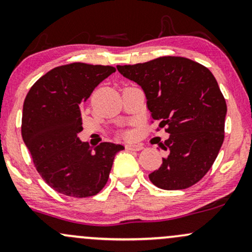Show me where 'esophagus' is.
I'll list each match as a JSON object with an SVG mask.
<instances>
[{"mask_svg":"<svg viewBox=\"0 0 252 252\" xmlns=\"http://www.w3.org/2000/svg\"><path fill=\"white\" fill-rule=\"evenodd\" d=\"M125 147H126V150H128V151H140V150H143V145H141V144H127Z\"/></svg>","mask_w":252,"mask_h":252,"instance_id":"34e87169","label":"esophagus"}]
</instances>
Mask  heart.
<instances>
[{
    "label": "heart",
    "mask_w": 252,
    "mask_h": 252,
    "mask_svg": "<svg viewBox=\"0 0 252 252\" xmlns=\"http://www.w3.org/2000/svg\"><path fill=\"white\" fill-rule=\"evenodd\" d=\"M125 137H126V138H129V133H128V132L125 133Z\"/></svg>",
    "instance_id": "1"
}]
</instances>
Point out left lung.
Segmentation results:
<instances>
[{
	"label": "left lung",
	"mask_w": 252,
	"mask_h": 252,
	"mask_svg": "<svg viewBox=\"0 0 252 252\" xmlns=\"http://www.w3.org/2000/svg\"><path fill=\"white\" fill-rule=\"evenodd\" d=\"M143 88L147 108L170 138L159 144L167 156L149 174L162 190L194 185L211 168L224 141L226 102L206 67L182 56L117 66Z\"/></svg>",
	"instance_id": "8db88e82"
}]
</instances>
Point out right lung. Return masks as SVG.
<instances>
[{"instance_id":"1","label":"right lung","mask_w":252,"mask_h":252,"mask_svg":"<svg viewBox=\"0 0 252 252\" xmlns=\"http://www.w3.org/2000/svg\"><path fill=\"white\" fill-rule=\"evenodd\" d=\"M115 68L82 62L53 68L32 86L23 102V141L37 172L64 196H95L107 183L123 145L101 143L92 151L82 143L81 108L92 92Z\"/></svg>"}]
</instances>
